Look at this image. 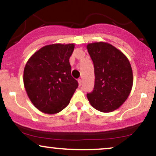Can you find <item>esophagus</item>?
<instances>
[{"instance_id": "esophagus-1", "label": "esophagus", "mask_w": 156, "mask_h": 156, "mask_svg": "<svg viewBox=\"0 0 156 156\" xmlns=\"http://www.w3.org/2000/svg\"><path fill=\"white\" fill-rule=\"evenodd\" d=\"M78 84H79V87L82 85V80L81 79H79L78 80Z\"/></svg>"}]
</instances>
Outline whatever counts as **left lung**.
<instances>
[{
    "mask_svg": "<svg viewBox=\"0 0 156 156\" xmlns=\"http://www.w3.org/2000/svg\"><path fill=\"white\" fill-rule=\"evenodd\" d=\"M94 67V87L87 98L93 108L108 113L119 108L129 96L133 78L131 65L122 52L105 42L89 43Z\"/></svg>",
    "mask_w": 156,
    "mask_h": 156,
    "instance_id": "1",
    "label": "left lung"
}]
</instances>
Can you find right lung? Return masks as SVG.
<instances>
[{"mask_svg": "<svg viewBox=\"0 0 156 156\" xmlns=\"http://www.w3.org/2000/svg\"><path fill=\"white\" fill-rule=\"evenodd\" d=\"M74 48V43L48 44L36 51L26 62L25 89L33 105L42 113L60 112L78 88L69 62Z\"/></svg>", "mask_w": 156, "mask_h": 156, "instance_id": "right-lung-1", "label": "right lung"}]
</instances>
